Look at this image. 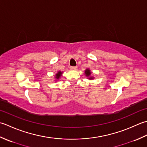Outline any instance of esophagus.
Here are the masks:
<instances>
[{"label":"esophagus","mask_w":147,"mask_h":147,"mask_svg":"<svg viewBox=\"0 0 147 147\" xmlns=\"http://www.w3.org/2000/svg\"><path fill=\"white\" fill-rule=\"evenodd\" d=\"M77 67H70L71 70H77Z\"/></svg>","instance_id":"1"}]
</instances>
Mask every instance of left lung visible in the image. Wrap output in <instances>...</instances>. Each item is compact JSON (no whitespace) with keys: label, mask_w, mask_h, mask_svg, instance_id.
<instances>
[{"label":"left lung","mask_w":147,"mask_h":147,"mask_svg":"<svg viewBox=\"0 0 147 147\" xmlns=\"http://www.w3.org/2000/svg\"><path fill=\"white\" fill-rule=\"evenodd\" d=\"M85 74H86V76H90V75H91V73L90 70H89V69H87V70H86V71H85ZM92 79V77H89V79Z\"/></svg>","instance_id":"8db88e82"}]
</instances>
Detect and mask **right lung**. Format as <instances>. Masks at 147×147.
<instances>
[{
    "mask_svg": "<svg viewBox=\"0 0 147 147\" xmlns=\"http://www.w3.org/2000/svg\"><path fill=\"white\" fill-rule=\"evenodd\" d=\"M61 74H62V72H61V71H58V73H57V74H56V76H55V77L56 78V79H59V77H60V76H61Z\"/></svg>",
    "mask_w": 147,
    "mask_h": 147,
    "instance_id": "add662e5",
    "label": "right lung"
}]
</instances>
